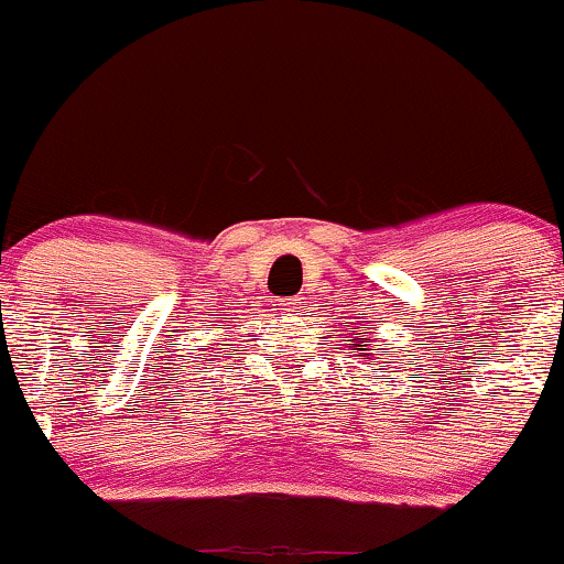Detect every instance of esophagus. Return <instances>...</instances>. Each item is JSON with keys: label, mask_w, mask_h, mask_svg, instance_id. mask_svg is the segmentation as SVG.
Returning a JSON list of instances; mask_svg holds the SVG:
<instances>
[{"label": "esophagus", "mask_w": 564, "mask_h": 564, "mask_svg": "<svg viewBox=\"0 0 564 564\" xmlns=\"http://www.w3.org/2000/svg\"><path fill=\"white\" fill-rule=\"evenodd\" d=\"M291 304H296V300H294V302H283V300H281V304H278V310H281V313H289Z\"/></svg>", "instance_id": "34e87169"}]
</instances>
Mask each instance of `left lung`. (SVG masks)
Instances as JSON below:
<instances>
[{"instance_id": "8db88e82", "label": "left lung", "mask_w": 564, "mask_h": 564, "mask_svg": "<svg viewBox=\"0 0 564 564\" xmlns=\"http://www.w3.org/2000/svg\"><path fill=\"white\" fill-rule=\"evenodd\" d=\"M349 328H355V332H347L345 328V334H339L341 341H352V347L358 349V352H364L366 349L364 336L371 334V326H368V321H352L349 323Z\"/></svg>"}]
</instances>
